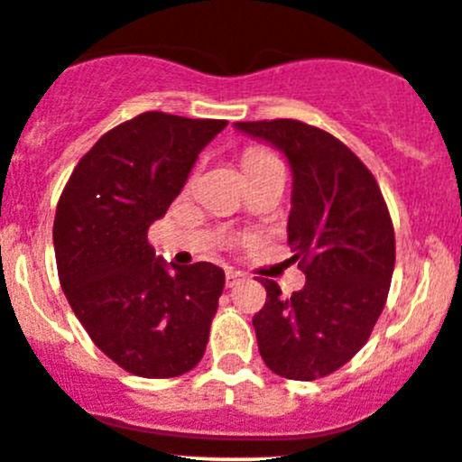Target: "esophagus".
Masks as SVG:
<instances>
[{"label": "esophagus", "instance_id": "esophagus-1", "mask_svg": "<svg viewBox=\"0 0 462 462\" xmlns=\"http://www.w3.org/2000/svg\"><path fill=\"white\" fill-rule=\"evenodd\" d=\"M242 280H245V275L240 273V271H233V269H229L226 271V287H236L237 282H242Z\"/></svg>", "mask_w": 462, "mask_h": 462}]
</instances>
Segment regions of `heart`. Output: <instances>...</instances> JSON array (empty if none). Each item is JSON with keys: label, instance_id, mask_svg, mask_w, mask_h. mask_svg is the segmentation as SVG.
Returning <instances> with one entry per match:
<instances>
[{"label": "heart", "instance_id": "1", "mask_svg": "<svg viewBox=\"0 0 462 462\" xmlns=\"http://www.w3.org/2000/svg\"><path fill=\"white\" fill-rule=\"evenodd\" d=\"M275 158L271 153H266V151H249V153L245 155V171L251 169V166H258V164H264V162H273Z\"/></svg>", "mask_w": 462, "mask_h": 462}]
</instances>
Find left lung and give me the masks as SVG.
Instances as JSON below:
<instances>
[{
	"mask_svg": "<svg viewBox=\"0 0 462 462\" xmlns=\"http://www.w3.org/2000/svg\"><path fill=\"white\" fill-rule=\"evenodd\" d=\"M233 126L291 166L287 242L307 275L291 298L263 280L266 302L254 316L260 356L282 378H322L363 349L387 302L396 264L387 204L372 171L331 133L298 120Z\"/></svg>",
	"mask_w": 462,
	"mask_h": 462,
	"instance_id": "obj_1",
	"label": "left lung"
}]
</instances>
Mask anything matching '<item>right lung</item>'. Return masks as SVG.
<instances>
[{
  "label": "right lung",
  "instance_id": "1",
  "mask_svg": "<svg viewBox=\"0 0 462 462\" xmlns=\"http://www.w3.org/2000/svg\"><path fill=\"white\" fill-rule=\"evenodd\" d=\"M225 126L142 113L95 142L57 202L53 245L66 300L90 340L128 374L175 378L207 349L225 271L155 258L149 226Z\"/></svg>",
  "mask_w": 462,
  "mask_h": 462
}]
</instances>
